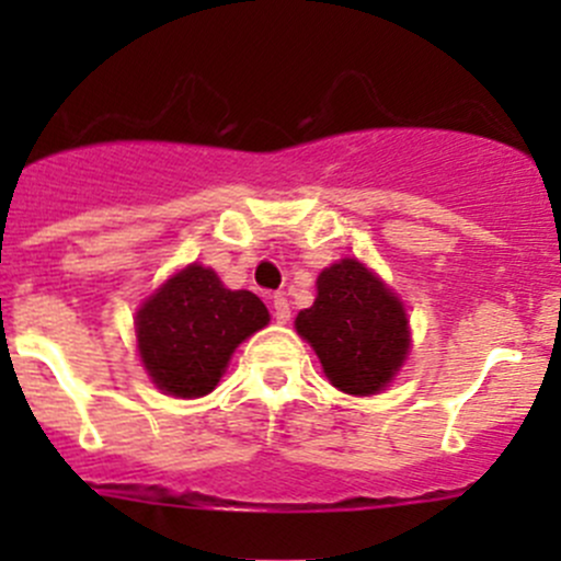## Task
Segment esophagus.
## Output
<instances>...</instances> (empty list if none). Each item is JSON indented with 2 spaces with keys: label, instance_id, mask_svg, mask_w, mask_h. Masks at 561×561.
Here are the masks:
<instances>
[{
  "label": "esophagus",
  "instance_id": "34e87169",
  "mask_svg": "<svg viewBox=\"0 0 561 561\" xmlns=\"http://www.w3.org/2000/svg\"><path fill=\"white\" fill-rule=\"evenodd\" d=\"M271 304H274L276 322H282V325H285V322H290V304H287L285 296H274L271 298Z\"/></svg>",
  "mask_w": 561,
  "mask_h": 561
}]
</instances>
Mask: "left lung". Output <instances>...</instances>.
I'll use <instances>...</instances> for the list:
<instances>
[{"mask_svg": "<svg viewBox=\"0 0 561 561\" xmlns=\"http://www.w3.org/2000/svg\"><path fill=\"white\" fill-rule=\"evenodd\" d=\"M296 331L312 344L331 386L353 396L386 390L410 353L404 304L355 257L317 276V298L298 312Z\"/></svg>", "mask_w": 561, "mask_h": 561, "instance_id": "8db88e82", "label": "left lung"}]
</instances>
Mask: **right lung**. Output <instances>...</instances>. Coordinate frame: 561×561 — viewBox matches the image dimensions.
<instances>
[{"label": "right lung", "instance_id": "right-lung-1", "mask_svg": "<svg viewBox=\"0 0 561 561\" xmlns=\"http://www.w3.org/2000/svg\"><path fill=\"white\" fill-rule=\"evenodd\" d=\"M268 320L254 293L228 290L211 268L192 263L135 314L138 353L162 393L197 399L217 388L236 347Z\"/></svg>", "mask_w": 561, "mask_h": 561}]
</instances>
